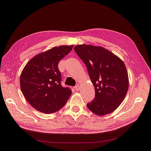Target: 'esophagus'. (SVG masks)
Masks as SVG:
<instances>
[{
	"label": "esophagus",
	"mask_w": 151,
	"mask_h": 151,
	"mask_svg": "<svg viewBox=\"0 0 151 151\" xmlns=\"http://www.w3.org/2000/svg\"><path fill=\"white\" fill-rule=\"evenodd\" d=\"M79 88H80L79 86L78 85H76V86L75 87V89L76 91H78L79 90Z\"/></svg>",
	"instance_id": "1"
}]
</instances>
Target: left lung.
Wrapping results in <instances>:
<instances>
[{"mask_svg": "<svg viewBox=\"0 0 151 151\" xmlns=\"http://www.w3.org/2000/svg\"><path fill=\"white\" fill-rule=\"evenodd\" d=\"M74 50L87 67L96 97L87 107L99 116L116 110L128 90L129 79L123 61L101 46L76 45Z\"/></svg>", "mask_w": 151, "mask_h": 151, "instance_id": "1", "label": "left lung"}]
</instances>
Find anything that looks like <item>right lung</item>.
I'll return each mask as SVG.
<instances>
[{
    "label": "right lung",
    "mask_w": 151,
    "mask_h": 151,
    "mask_svg": "<svg viewBox=\"0 0 151 151\" xmlns=\"http://www.w3.org/2000/svg\"><path fill=\"white\" fill-rule=\"evenodd\" d=\"M73 47H54L35 55L23 68L20 76L21 90L29 104L41 113H55L71 95L70 88L61 85L58 63Z\"/></svg>",
    "instance_id": "1"
}]
</instances>
